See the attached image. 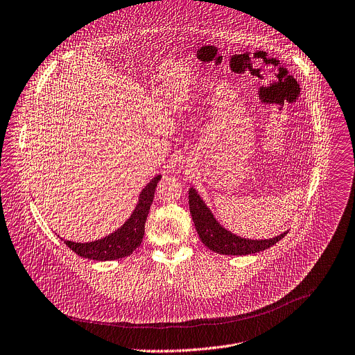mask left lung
<instances>
[{"label":"left lung","mask_w":355,"mask_h":355,"mask_svg":"<svg viewBox=\"0 0 355 355\" xmlns=\"http://www.w3.org/2000/svg\"><path fill=\"white\" fill-rule=\"evenodd\" d=\"M189 205H190V214H191L194 226L197 229V233L201 241L209 250L218 254H225V255L255 254L272 247L287 234L286 232L269 240L241 239L227 232L216 222L211 211L207 208V205L202 202V200L200 198V196L193 187L189 190Z\"/></svg>","instance_id":"left-lung-1"}]
</instances>
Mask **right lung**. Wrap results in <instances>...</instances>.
<instances>
[{
    "mask_svg": "<svg viewBox=\"0 0 355 355\" xmlns=\"http://www.w3.org/2000/svg\"><path fill=\"white\" fill-rule=\"evenodd\" d=\"M159 180L161 176L158 175L143 189L135 212L115 233L92 243H73L68 240L64 243L78 255L94 261H111L130 255L143 241L146 220Z\"/></svg>",
    "mask_w": 355,
    "mask_h": 355,
    "instance_id": "1",
    "label": "right lung"
}]
</instances>
